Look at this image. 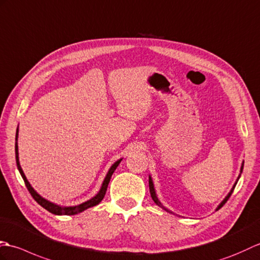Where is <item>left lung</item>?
I'll return each mask as SVG.
<instances>
[{
  "mask_svg": "<svg viewBox=\"0 0 260 260\" xmlns=\"http://www.w3.org/2000/svg\"><path fill=\"white\" fill-rule=\"evenodd\" d=\"M243 169H244V162H243V165H241V168H240V175H241V172H243ZM240 175H239V177H238V179H237V181H236L235 182V184H234V187H233V189L232 190H230V191H229V193L227 194V197L226 198H224L222 201H221V203H220V205H219L218 207H217V209L216 210H219V209H220L221 208V207L224 205V204H226L227 203V200L229 199V197H230V196H232V193H233V191H234V189H235V187H236V184H237V182H238V180H239V178H240ZM149 189H150V194H151V198H152V200L154 201V203L155 204H157L159 207H161V208H162V209H165V210H167V211H168V212H171L170 210H168V209H167V208H165V207L162 206V205H161V203H160V201H159V199H158V197H157V194H155V190H154V186H153V182H152V179H151V177H150L149 176ZM172 213V212H171Z\"/></svg>",
  "mask_w": 260,
  "mask_h": 260,
  "instance_id": "left-lung-1",
  "label": "left lung"
}]
</instances>
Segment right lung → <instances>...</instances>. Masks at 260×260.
<instances>
[{
	"label": "right lung",
	"instance_id": "1",
	"mask_svg": "<svg viewBox=\"0 0 260 260\" xmlns=\"http://www.w3.org/2000/svg\"><path fill=\"white\" fill-rule=\"evenodd\" d=\"M16 141H17V132H16ZM15 159H16L17 169H19L20 174H21V176H22V178H23V180H24L25 186H26L28 191H30V193H31V196L33 197V199L36 200L40 206H42L44 209H47V210L50 211L51 213H54V215H68V216L77 215V213L82 212V211H84L85 209L91 208V207L96 206L98 204L101 203V200L103 199V197H105V194H106V192H107V188H108L109 182H110L111 176H112V174L114 172V170L117 169V167L119 166V164L121 162V160H122V159H120V160H118V161H115V162L111 166V168L109 169L108 174H107V176H106V178H105V180H103V182H102V186H101V188H100V190H99V192H98L93 198H91L90 200L85 201V203H83V204H81V205H78V206H73V207H61V206H59V205H55V204H53V203H51V201H49V200H47V199H44L43 197H41V196H40V194L36 191V190H34V189L32 188L30 182L27 181V179H26V177H25V175H24V172H23V170H22V168H21V166H20V161H19V149H17V142H15Z\"/></svg>",
	"mask_w": 260,
	"mask_h": 260
}]
</instances>
